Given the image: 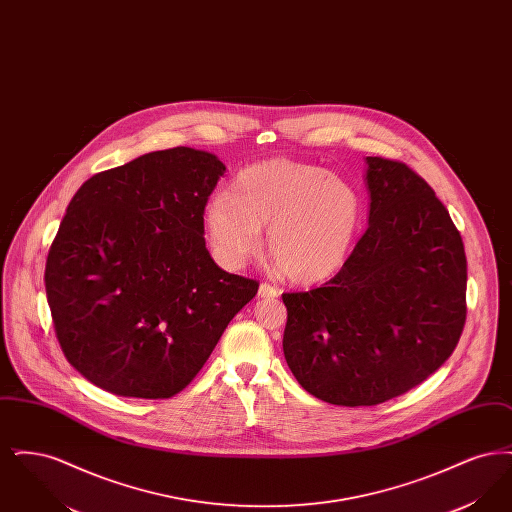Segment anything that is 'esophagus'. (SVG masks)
<instances>
[{
    "mask_svg": "<svg viewBox=\"0 0 512 512\" xmlns=\"http://www.w3.org/2000/svg\"><path fill=\"white\" fill-rule=\"evenodd\" d=\"M259 295L263 297V299H270V297H278L280 295V290L276 288V286H270V284H261L259 286Z\"/></svg>",
    "mask_w": 512,
    "mask_h": 512,
    "instance_id": "1",
    "label": "esophagus"
}]
</instances>
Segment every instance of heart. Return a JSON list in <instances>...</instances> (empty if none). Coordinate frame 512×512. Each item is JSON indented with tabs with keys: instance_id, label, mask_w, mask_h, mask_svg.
<instances>
[{
	"instance_id": "heart-1",
	"label": "heart",
	"mask_w": 512,
	"mask_h": 512,
	"mask_svg": "<svg viewBox=\"0 0 512 512\" xmlns=\"http://www.w3.org/2000/svg\"><path fill=\"white\" fill-rule=\"evenodd\" d=\"M363 220V199L338 174L272 159L238 172L228 192L213 195L203 224L215 257L240 268L263 247L293 282L332 276L347 261Z\"/></svg>"
}]
</instances>
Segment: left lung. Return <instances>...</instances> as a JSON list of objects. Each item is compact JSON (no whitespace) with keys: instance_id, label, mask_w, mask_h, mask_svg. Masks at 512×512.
Segmentation results:
<instances>
[{"instance_id":"obj_1","label":"left lung","mask_w":512,"mask_h":512,"mask_svg":"<svg viewBox=\"0 0 512 512\" xmlns=\"http://www.w3.org/2000/svg\"><path fill=\"white\" fill-rule=\"evenodd\" d=\"M368 228L322 288L284 293V357L303 390L370 407L422 384L466 320L463 238L405 163L366 157Z\"/></svg>"}]
</instances>
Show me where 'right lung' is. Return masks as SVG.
I'll return each instance as SVG.
<instances>
[{
  "mask_svg": "<svg viewBox=\"0 0 512 512\" xmlns=\"http://www.w3.org/2000/svg\"><path fill=\"white\" fill-rule=\"evenodd\" d=\"M226 167L192 147L98 172L74 194L46 263L67 361L122 397L169 399L259 290L205 247L203 209Z\"/></svg>",
  "mask_w": 512,
  "mask_h": 512,
  "instance_id": "1",
  "label": "right lung"
}]
</instances>
